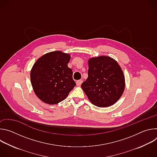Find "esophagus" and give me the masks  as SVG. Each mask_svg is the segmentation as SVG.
I'll return each mask as SVG.
<instances>
[{"label":"esophagus","instance_id":"1","mask_svg":"<svg viewBox=\"0 0 157 157\" xmlns=\"http://www.w3.org/2000/svg\"><path fill=\"white\" fill-rule=\"evenodd\" d=\"M82 80H81V79L78 80V81H76V85H77V86H81V84H82Z\"/></svg>","mask_w":157,"mask_h":157}]
</instances>
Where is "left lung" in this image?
Segmentation results:
<instances>
[{"instance_id":"1","label":"left lung","mask_w":157,"mask_h":157,"mask_svg":"<svg viewBox=\"0 0 157 157\" xmlns=\"http://www.w3.org/2000/svg\"><path fill=\"white\" fill-rule=\"evenodd\" d=\"M88 65V77L81 88L89 100L100 107L113 105L125 89V77L121 66L107 56L90 58Z\"/></svg>"}]
</instances>
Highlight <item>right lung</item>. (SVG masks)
<instances>
[{
	"label": "right lung",
	"instance_id": "right-lung-1",
	"mask_svg": "<svg viewBox=\"0 0 157 157\" xmlns=\"http://www.w3.org/2000/svg\"><path fill=\"white\" fill-rule=\"evenodd\" d=\"M71 56L61 51L48 53L33 64L30 80L36 96L44 103L63 101L76 86L73 71L68 66Z\"/></svg>",
	"mask_w": 157,
	"mask_h": 157
}]
</instances>
